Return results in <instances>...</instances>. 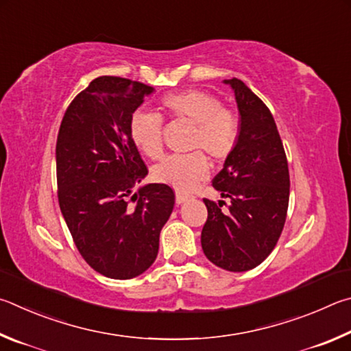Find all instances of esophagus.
<instances>
[{
  "label": "esophagus",
  "instance_id": "obj_1",
  "mask_svg": "<svg viewBox=\"0 0 351 351\" xmlns=\"http://www.w3.org/2000/svg\"><path fill=\"white\" fill-rule=\"evenodd\" d=\"M188 199H189L188 194H183V193H177V194H176V204H177V205L185 204V202H186Z\"/></svg>",
  "mask_w": 351,
  "mask_h": 351
}]
</instances>
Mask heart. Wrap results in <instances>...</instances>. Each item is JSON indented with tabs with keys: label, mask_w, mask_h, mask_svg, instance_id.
Listing matches in <instances>:
<instances>
[{
	"label": "heart",
	"mask_w": 351,
	"mask_h": 351,
	"mask_svg": "<svg viewBox=\"0 0 351 351\" xmlns=\"http://www.w3.org/2000/svg\"><path fill=\"white\" fill-rule=\"evenodd\" d=\"M160 106L171 119L194 125L193 151H204L216 162H222L234 151L241 125L237 115L222 108L217 97L204 90L188 89L165 95ZM129 135L147 158H162L163 120L158 114L145 109L135 110L129 120ZM204 152L168 157L154 168L152 179L177 191H189L210 174V163Z\"/></svg>",
	"instance_id": "1"
}]
</instances>
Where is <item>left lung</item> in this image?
I'll use <instances>...</instances> for the list:
<instances>
[{
	"instance_id": "left-lung-1",
	"label": "left lung",
	"mask_w": 351,
	"mask_h": 351,
	"mask_svg": "<svg viewBox=\"0 0 351 351\" xmlns=\"http://www.w3.org/2000/svg\"><path fill=\"white\" fill-rule=\"evenodd\" d=\"M234 90L241 134L213 186L230 199L228 210L204 199L208 219L202 248L226 271H248L267 259L284 230L290 172L284 145L267 104L242 80H225Z\"/></svg>"
}]
</instances>
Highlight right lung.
I'll list each match as a JSON object with an SVG mask.
<instances>
[{
  "label": "right lung",
  "mask_w": 351,
  "mask_h": 351,
  "mask_svg": "<svg viewBox=\"0 0 351 351\" xmlns=\"http://www.w3.org/2000/svg\"><path fill=\"white\" fill-rule=\"evenodd\" d=\"M152 92L140 82L98 77L73 98L58 131L61 214L83 259L110 279H132L152 265L174 208L168 185H141L147 168L129 135L131 115Z\"/></svg>",
  "instance_id": "right-lung-1"
}]
</instances>
